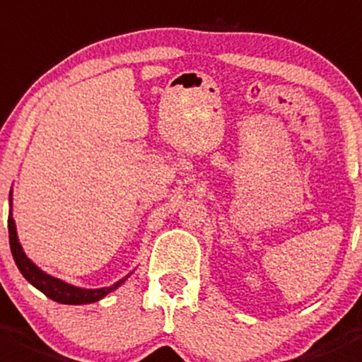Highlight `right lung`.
<instances>
[{"label":"right lung","mask_w":362,"mask_h":362,"mask_svg":"<svg viewBox=\"0 0 362 362\" xmlns=\"http://www.w3.org/2000/svg\"><path fill=\"white\" fill-rule=\"evenodd\" d=\"M8 237H10V249H12V256L16 259L17 269L21 270V274L26 278V281L30 285H33L35 288L40 290L44 296H47L49 299H52L54 303L59 304H74V306H79V304H92L97 300L104 299L106 296H110L111 292H115L117 288H120L131 274H127L125 278H122L120 281H117L111 286H103V288H81V286L70 285V283L63 281V279L54 278V276L47 274L38 265H35L30 258L24 252L23 245L19 242V235H17V226L16 221L12 217V191H10V212H8Z\"/></svg>","instance_id":"1"}]
</instances>
